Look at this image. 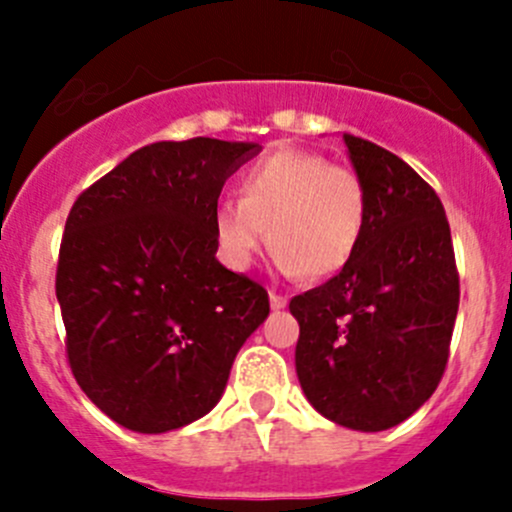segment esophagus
Here are the masks:
<instances>
[{
    "label": "esophagus",
    "instance_id": "obj_1",
    "mask_svg": "<svg viewBox=\"0 0 512 512\" xmlns=\"http://www.w3.org/2000/svg\"><path fill=\"white\" fill-rule=\"evenodd\" d=\"M270 304H272V309H285L287 297H282V294H277L275 289H270Z\"/></svg>",
    "mask_w": 512,
    "mask_h": 512
}]
</instances>
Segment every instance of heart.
I'll return each mask as SVG.
<instances>
[{
    "label": "heart",
    "instance_id": "obj_1",
    "mask_svg": "<svg viewBox=\"0 0 512 512\" xmlns=\"http://www.w3.org/2000/svg\"><path fill=\"white\" fill-rule=\"evenodd\" d=\"M366 225V190L352 168L319 153L285 148L240 178V200L215 205L218 250L232 270H247L267 240L287 275L324 280L352 262ZM271 232L267 233L266 230Z\"/></svg>",
    "mask_w": 512,
    "mask_h": 512
}]
</instances>
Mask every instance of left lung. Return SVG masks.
<instances>
[{"mask_svg":"<svg viewBox=\"0 0 512 512\" xmlns=\"http://www.w3.org/2000/svg\"><path fill=\"white\" fill-rule=\"evenodd\" d=\"M366 190L352 262L289 302L309 404L354 431H386L421 409L446 371L458 314L451 227L436 190L376 143L344 133Z\"/></svg>","mask_w":512,"mask_h":512,"instance_id":"8db88e82","label":"left lung"}]
</instances>
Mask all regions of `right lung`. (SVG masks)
Segmentation results:
<instances>
[{
	"instance_id": "add662e5",
	"label": "right lung",
	"mask_w": 512,
	"mask_h": 512,
	"mask_svg": "<svg viewBox=\"0 0 512 512\" xmlns=\"http://www.w3.org/2000/svg\"><path fill=\"white\" fill-rule=\"evenodd\" d=\"M262 151L218 138L138 148L76 198L56 267L66 354L84 394L138 433L188 426L223 396L270 314L267 289L218 262L225 180Z\"/></svg>"
}]
</instances>
